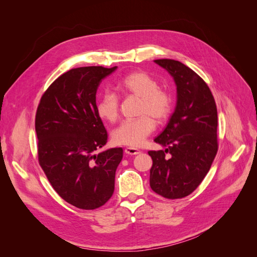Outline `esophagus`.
<instances>
[{
    "label": "esophagus",
    "mask_w": 257,
    "mask_h": 257,
    "mask_svg": "<svg viewBox=\"0 0 257 257\" xmlns=\"http://www.w3.org/2000/svg\"><path fill=\"white\" fill-rule=\"evenodd\" d=\"M124 152H125L128 155H136L138 153H141V151H139L138 149H135V148H125Z\"/></svg>",
    "instance_id": "obj_1"
}]
</instances>
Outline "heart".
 Masks as SVG:
<instances>
[{
  "mask_svg": "<svg viewBox=\"0 0 257 257\" xmlns=\"http://www.w3.org/2000/svg\"><path fill=\"white\" fill-rule=\"evenodd\" d=\"M115 90L126 95L139 97L138 116L134 120L122 122L112 133V141L116 145L137 148L142 146L154 127L155 121H165L173 109V96L159 88L155 78L143 71L132 72L115 83ZM96 112L100 119L114 122L119 115V100L110 92H105L96 104Z\"/></svg>",
  "mask_w": 257,
  "mask_h": 257,
  "instance_id": "obj_1",
  "label": "heart"
}]
</instances>
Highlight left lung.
Segmentation results:
<instances>
[{
    "mask_svg": "<svg viewBox=\"0 0 257 257\" xmlns=\"http://www.w3.org/2000/svg\"><path fill=\"white\" fill-rule=\"evenodd\" d=\"M154 62L174 77L177 106L154 139L166 149L148 152L153 162L150 186L165 198H183L204 180L219 149L216 105L208 84L193 69L176 60Z\"/></svg>",
    "mask_w": 257,
    "mask_h": 257,
    "instance_id": "8db88e82",
    "label": "left lung"
}]
</instances>
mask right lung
<instances>
[{
  "label": "right lung",
  "instance_id": "1",
  "mask_svg": "<svg viewBox=\"0 0 257 257\" xmlns=\"http://www.w3.org/2000/svg\"><path fill=\"white\" fill-rule=\"evenodd\" d=\"M116 66L73 68L45 91L35 115L38 163L68 204L94 210L112 196L122 148L96 154L108 134L96 112V91Z\"/></svg>",
  "mask_w": 257,
  "mask_h": 257
}]
</instances>
